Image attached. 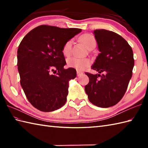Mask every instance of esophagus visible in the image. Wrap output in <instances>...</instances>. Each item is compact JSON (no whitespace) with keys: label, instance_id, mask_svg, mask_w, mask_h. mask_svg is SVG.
<instances>
[{"label":"esophagus","instance_id":"obj_1","mask_svg":"<svg viewBox=\"0 0 148 148\" xmlns=\"http://www.w3.org/2000/svg\"><path fill=\"white\" fill-rule=\"evenodd\" d=\"M83 74V72L79 71H77V76H82Z\"/></svg>","mask_w":148,"mask_h":148}]
</instances>
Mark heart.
Segmentation results:
<instances>
[{
    "label": "heart",
    "instance_id": "obj_1",
    "mask_svg": "<svg viewBox=\"0 0 148 148\" xmlns=\"http://www.w3.org/2000/svg\"><path fill=\"white\" fill-rule=\"evenodd\" d=\"M80 40L82 42L88 49H90L96 45V40L91 34H84L80 37ZM72 40H69L66 42L63 47L62 52L66 56H69L72 52ZM91 64V60L88 58H77L71 57L67 60V65L69 67L74 68L78 71H82L84 69L89 67Z\"/></svg>",
    "mask_w": 148,
    "mask_h": 148
}]
</instances>
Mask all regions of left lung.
<instances>
[{"label":"left lung","instance_id":"obj_1","mask_svg":"<svg viewBox=\"0 0 148 148\" xmlns=\"http://www.w3.org/2000/svg\"><path fill=\"white\" fill-rule=\"evenodd\" d=\"M93 34L100 53L92 69L99 74L86 72L89 83L84 90L93 105L109 108L120 101L126 92L134 66L133 51L127 40L114 32L98 29Z\"/></svg>","mask_w":148,"mask_h":148}]
</instances>
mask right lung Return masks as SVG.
Returning <instances> with one entry per match:
<instances>
[{
	"label": "right lung",
	"mask_w": 148,
	"mask_h": 148,
	"mask_svg": "<svg viewBox=\"0 0 148 148\" xmlns=\"http://www.w3.org/2000/svg\"><path fill=\"white\" fill-rule=\"evenodd\" d=\"M81 29L50 25L36 27L23 37L18 49L20 84L34 108L51 112L64 106L69 81L76 77L74 68L65 69L62 49L65 44ZM56 74H51V72Z\"/></svg>",
	"instance_id": "1"
}]
</instances>
